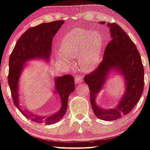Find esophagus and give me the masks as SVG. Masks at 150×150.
I'll return each mask as SVG.
<instances>
[{
    "label": "esophagus",
    "instance_id": "obj_1",
    "mask_svg": "<svg viewBox=\"0 0 150 150\" xmlns=\"http://www.w3.org/2000/svg\"><path fill=\"white\" fill-rule=\"evenodd\" d=\"M82 79H83V77H82V76H80V75H77L76 76V77L75 78V83L76 84H79V83H80L81 82V81H82Z\"/></svg>",
    "mask_w": 150,
    "mask_h": 150
}]
</instances>
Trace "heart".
Segmentation results:
<instances>
[{
    "mask_svg": "<svg viewBox=\"0 0 150 150\" xmlns=\"http://www.w3.org/2000/svg\"><path fill=\"white\" fill-rule=\"evenodd\" d=\"M101 49V38L98 33L77 28L63 38L56 55L60 62L67 64L70 63L69 58H79L81 69L90 71L99 64Z\"/></svg>",
    "mask_w": 150,
    "mask_h": 150,
    "instance_id": "b5f03b06",
    "label": "heart"
}]
</instances>
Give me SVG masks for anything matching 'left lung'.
<instances>
[{
  "mask_svg": "<svg viewBox=\"0 0 150 150\" xmlns=\"http://www.w3.org/2000/svg\"><path fill=\"white\" fill-rule=\"evenodd\" d=\"M105 21L100 23L105 24ZM111 40L107 44L103 60L95 70L85 76L90 92V103L94 113L99 119L112 121L128 114L137 104L144 88V67L136 46L117 23H107ZM111 69L119 72L125 79L126 89L115 108L104 109L96 103V97L103 88Z\"/></svg>",
  "mask_w": 150,
  "mask_h": 150,
  "instance_id": "8db88e82",
  "label": "left lung"
}]
</instances>
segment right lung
Segmentation results:
<instances>
[{
  "instance_id": "1",
  "label": "right lung",
  "mask_w": 150,
  "mask_h": 150,
  "mask_svg": "<svg viewBox=\"0 0 150 150\" xmlns=\"http://www.w3.org/2000/svg\"><path fill=\"white\" fill-rule=\"evenodd\" d=\"M64 23V21L58 20L28 29L18 39L9 60L8 83L13 102L23 115L39 123L52 125L63 117L67 108L68 97L75 89L74 79L67 74L55 78V90L60 97L62 106L56 113L48 116L35 115L21 108L18 102V81L26 61L35 58L49 60L53 38Z\"/></svg>"
}]
</instances>
